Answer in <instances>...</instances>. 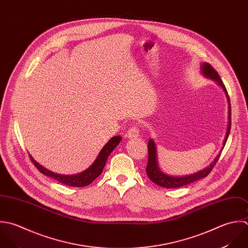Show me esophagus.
<instances>
[{
  "instance_id": "obj_1",
  "label": "esophagus",
  "mask_w": 248,
  "mask_h": 248,
  "mask_svg": "<svg viewBox=\"0 0 248 248\" xmlns=\"http://www.w3.org/2000/svg\"><path fill=\"white\" fill-rule=\"evenodd\" d=\"M126 136H127V138H129V139L138 138V137L140 136V129H139V127H138V126H135V125L132 126V127L128 130Z\"/></svg>"
}]
</instances>
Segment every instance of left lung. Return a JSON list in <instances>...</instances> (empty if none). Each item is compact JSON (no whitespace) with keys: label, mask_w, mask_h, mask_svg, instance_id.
<instances>
[{"label":"left lung","mask_w":248,"mask_h":248,"mask_svg":"<svg viewBox=\"0 0 248 248\" xmlns=\"http://www.w3.org/2000/svg\"><path fill=\"white\" fill-rule=\"evenodd\" d=\"M201 71L202 73L207 77V78H210V79H213L215 80L217 83H218L219 85H221V87L223 88V90L225 91V93L227 94V90L225 88V85L223 84L222 80L220 79L217 71L208 62H205L202 66H201ZM227 101H228V104H229V109H228V128H227V132H226V136H225V139H224V141H223V147L227 141V139L229 137V134H230V129H231V105H230V99H229V96L227 95ZM222 147V149H223ZM156 145H155V142L150 140L148 141V163H147V166H146V173L148 175V177L150 178V180L152 182H154L155 184H157L158 186H164L166 188H176V187H181L183 186H186V185H188V184H191L195 181H198L202 178H205L207 177L211 171L213 170V168L215 167V165L217 164V162L218 161L219 157H220V154H221V151L219 152V154L216 157V159L214 160V162L209 165L208 167H206L205 169L195 173V174H191V175H188V176H184V177H173V176H168L165 173H163L159 166H158V162H157V151H156Z\"/></svg>","instance_id":"1"}]
</instances>
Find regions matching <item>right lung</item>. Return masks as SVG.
<instances>
[{
  "label": "right lung",
  "mask_w": 248,
  "mask_h": 248,
  "mask_svg": "<svg viewBox=\"0 0 248 248\" xmlns=\"http://www.w3.org/2000/svg\"><path fill=\"white\" fill-rule=\"evenodd\" d=\"M121 139L122 138L119 136L111 138L107 142V144L103 147V149L100 151V153L97 156L94 163L90 165L86 170H84L82 173L76 174V175H61V174L54 173V172L44 168L38 163H36L32 159V157H31V155H30V159L34 166L39 170V172H41L42 174L47 175L51 178H54L55 180L59 181L60 183L63 184V185L70 186H76V187H82V186H85L91 184L99 175H101L109 154L119 144Z\"/></svg>",
  "instance_id": "right-lung-1"
}]
</instances>
